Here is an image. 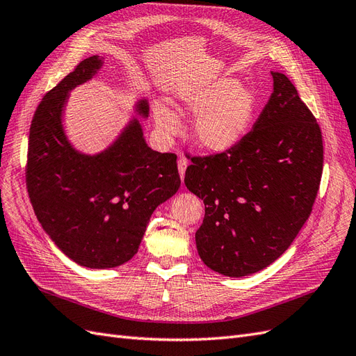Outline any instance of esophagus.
<instances>
[{"mask_svg": "<svg viewBox=\"0 0 356 356\" xmlns=\"http://www.w3.org/2000/svg\"><path fill=\"white\" fill-rule=\"evenodd\" d=\"M187 165H188V163H187V160H186V159H179V160H178V172H179V177H181V179H184Z\"/></svg>", "mask_w": 356, "mask_h": 356, "instance_id": "1", "label": "esophagus"}]
</instances>
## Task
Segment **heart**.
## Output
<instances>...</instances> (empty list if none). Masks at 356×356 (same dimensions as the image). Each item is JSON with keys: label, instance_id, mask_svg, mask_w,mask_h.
I'll list each match as a JSON object with an SVG mask.
<instances>
[{"label": "heart", "instance_id": "heart-1", "mask_svg": "<svg viewBox=\"0 0 356 356\" xmlns=\"http://www.w3.org/2000/svg\"><path fill=\"white\" fill-rule=\"evenodd\" d=\"M177 105L182 114L196 117L191 135L197 147L221 154L230 152L245 138L255 118L258 102L255 93L238 79L218 77L179 90ZM153 114L161 136L178 135L181 123L175 111L156 102Z\"/></svg>", "mask_w": 356, "mask_h": 356}]
</instances>
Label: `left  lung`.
<instances>
[{"label": "left lung", "mask_w": 356, "mask_h": 356, "mask_svg": "<svg viewBox=\"0 0 356 356\" xmlns=\"http://www.w3.org/2000/svg\"><path fill=\"white\" fill-rule=\"evenodd\" d=\"M230 152L191 159L186 187L204 203L196 232L202 261L224 276L263 270L303 227L319 188L324 147L316 118L285 74Z\"/></svg>", "instance_id": "1"}]
</instances>
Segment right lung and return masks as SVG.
Instances as JSON below:
<instances>
[{
  "label": "right lung",
  "mask_w": 356,
  "mask_h": 356,
  "mask_svg": "<svg viewBox=\"0 0 356 356\" xmlns=\"http://www.w3.org/2000/svg\"><path fill=\"white\" fill-rule=\"evenodd\" d=\"M104 67L95 55L53 88L32 118L26 186L49 238L74 263L88 268L122 266L138 252L154 209L178 191L177 156L148 147L141 122H129L102 152L75 148L63 126L70 92ZM147 120V98L134 104Z\"/></svg>",
  "instance_id": "1"
}]
</instances>
